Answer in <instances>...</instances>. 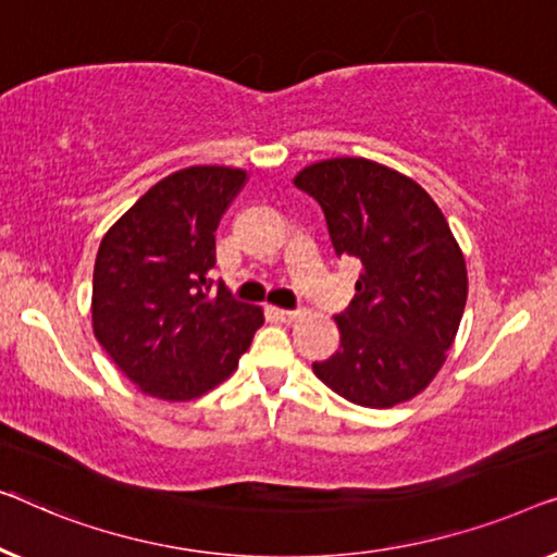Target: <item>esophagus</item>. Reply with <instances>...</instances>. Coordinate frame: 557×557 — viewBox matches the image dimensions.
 Masks as SVG:
<instances>
[{
  "instance_id": "34e87169",
  "label": "esophagus",
  "mask_w": 557,
  "mask_h": 557,
  "mask_svg": "<svg viewBox=\"0 0 557 557\" xmlns=\"http://www.w3.org/2000/svg\"><path fill=\"white\" fill-rule=\"evenodd\" d=\"M275 315L282 320V323H295V320L300 318V312H297V310H282V308H275Z\"/></svg>"
}]
</instances>
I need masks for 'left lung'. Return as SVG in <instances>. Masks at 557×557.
Instances as JSON below:
<instances>
[{
    "instance_id": "1",
    "label": "left lung",
    "mask_w": 557,
    "mask_h": 557,
    "mask_svg": "<svg viewBox=\"0 0 557 557\" xmlns=\"http://www.w3.org/2000/svg\"><path fill=\"white\" fill-rule=\"evenodd\" d=\"M293 184L320 203L335 255L360 262L354 302L335 315L341 346L312 371L366 409L411 401L442 371L467 305V262L442 209L358 156L310 163Z\"/></svg>"
}]
</instances>
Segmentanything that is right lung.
<instances>
[{
  "instance_id": "right-lung-1",
  "label": "right lung",
  "mask_w": 557,
  "mask_h": 557,
  "mask_svg": "<svg viewBox=\"0 0 557 557\" xmlns=\"http://www.w3.org/2000/svg\"><path fill=\"white\" fill-rule=\"evenodd\" d=\"M247 184L234 166H189L153 184L106 232L92 270V333L140 394L191 401L237 371L260 305L211 293L219 219Z\"/></svg>"
}]
</instances>
